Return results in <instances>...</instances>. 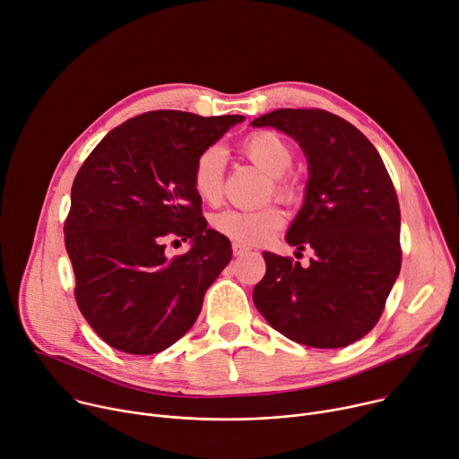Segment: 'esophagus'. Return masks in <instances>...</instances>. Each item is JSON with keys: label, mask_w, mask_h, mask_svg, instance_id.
Segmentation results:
<instances>
[{"label": "esophagus", "mask_w": 459, "mask_h": 459, "mask_svg": "<svg viewBox=\"0 0 459 459\" xmlns=\"http://www.w3.org/2000/svg\"><path fill=\"white\" fill-rule=\"evenodd\" d=\"M247 253H248L247 247H243V245H239V243H232V255H234V256H243V255H247Z\"/></svg>", "instance_id": "obj_1"}]
</instances>
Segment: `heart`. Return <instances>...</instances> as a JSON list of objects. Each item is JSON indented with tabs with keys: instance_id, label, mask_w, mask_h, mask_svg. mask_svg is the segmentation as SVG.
Instances as JSON below:
<instances>
[{
	"instance_id": "heart-1",
	"label": "heart",
	"mask_w": 459,
	"mask_h": 459,
	"mask_svg": "<svg viewBox=\"0 0 459 459\" xmlns=\"http://www.w3.org/2000/svg\"><path fill=\"white\" fill-rule=\"evenodd\" d=\"M241 152L260 170L271 176V186L267 195H274L280 201H295L299 197V185L287 170L293 166L295 155L290 146L273 132H256L243 139ZM227 153L223 146L211 144L203 148L192 166V186L199 199L216 204L223 195ZM283 225V214L278 206L269 204L260 211H229L218 212L212 218V229L239 243L243 247L260 245L271 239Z\"/></svg>"
}]
</instances>
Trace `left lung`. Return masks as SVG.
Wrapping results in <instances>:
<instances>
[{"instance_id":"1","label":"left lung","mask_w":459,"mask_h":459,"mask_svg":"<svg viewBox=\"0 0 459 459\" xmlns=\"http://www.w3.org/2000/svg\"><path fill=\"white\" fill-rule=\"evenodd\" d=\"M251 124L290 135L307 157L306 199L285 239L315 253L309 267L264 253L255 306L299 344H353L379 322L401 271V211L386 166L353 124L324 109H276Z\"/></svg>"}]
</instances>
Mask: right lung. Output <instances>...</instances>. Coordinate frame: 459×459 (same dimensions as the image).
I'll return each instance as SVG.
<instances>
[{"instance_id":"1","label":"right lung","mask_w":459,"mask_h":459,"mask_svg":"<svg viewBox=\"0 0 459 459\" xmlns=\"http://www.w3.org/2000/svg\"><path fill=\"white\" fill-rule=\"evenodd\" d=\"M243 118L148 111L113 128L80 166L65 248L78 309L111 348L132 355L170 348L230 262V241L206 229L192 166ZM166 235L190 238L193 248L166 259Z\"/></svg>"}]
</instances>
